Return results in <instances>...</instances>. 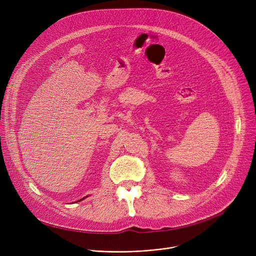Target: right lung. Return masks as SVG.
Listing matches in <instances>:
<instances>
[{
  "mask_svg": "<svg viewBox=\"0 0 256 256\" xmlns=\"http://www.w3.org/2000/svg\"><path fill=\"white\" fill-rule=\"evenodd\" d=\"M84 200V198H81V200Z\"/></svg>",
  "mask_w": 256,
  "mask_h": 256,
  "instance_id": "right-lung-1",
  "label": "right lung"
}]
</instances>
